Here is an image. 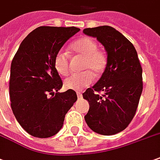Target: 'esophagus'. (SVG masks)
<instances>
[{"label":"esophagus","instance_id":"34e87169","mask_svg":"<svg viewBox=\"0 0 160 160\" xmlns=\"http://www.w3.org/2000/svg\"><path fill=\"white\" fill-rule=\"evenodd\" d=\"M77 96H78V99H80L82 97V94L80 92H77Z\"/></svg>","mask_w":160,"mask_h":160}]
</instances>
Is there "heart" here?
<instances>
[{
    "mask_svg": "<svg viewBox=\"0 0 160 160\" xmlns=\"http://www.w3.org/2000/svg\"><path fill=\"white\" fill-rule=\"evenodd\" d=\"M72 52L82 57L80 69L82 72L73 74L67 78L64 86L71 90H81L92 83L94 77H99L105 71L107 66L106 55L98 50V44L90 38H81L72 45ZM54 68L58 74L66 76L70 72V58L65 52H58L54 58Z\"/></svg>",
    "mask_w": 160,
    "mask_h": 160,
    "instance_id": "1",
    "label": "heart"
}]
</instances>
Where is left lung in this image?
<instances>
[{
  "label": "left lung",
  "instance_id": "8db88e82",
  "mask_svg": "<svg viewBox=\"0 0 160 160\" xmlns=\"http://www.w3.org/2000/svg\"><path fill=\"white\" fill-rule=\"evenodd\" d=\"M83 32L96 38L108 55L101 79L83 93L90 106L85 121L98 134L115 135L125 130L137 112L143 91V70L134 45L113 27L88 28Z\"/></svg>",
  "mask_w": 160,
  "mask_h": 160
}]
</instances>
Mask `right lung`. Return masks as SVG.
<instances>
[{"label":"right lung","instance_id":"add662e5","mask_svg":"<svg viewBox=\"0 0 160 160\" xmlns=\"http://www.w3.org/2000/svg\"><path fill=\"white\" fill-rule=\"evenodd\" d=\"M79 30L76 27H38L22 40L13 58L9 80L12 111L33 137L46 138L57 134L77 101L74 90L58 92L63 82L53 62L64 43Z\"/></svg>","mask_w":160,"mask_h":160}]
</instances>
